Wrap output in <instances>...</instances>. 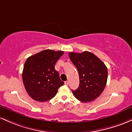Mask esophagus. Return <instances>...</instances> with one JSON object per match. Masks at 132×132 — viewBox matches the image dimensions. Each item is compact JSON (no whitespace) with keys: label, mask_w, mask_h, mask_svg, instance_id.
<instances>
[{"label":"esophagus","mask_w":132,"mask_h":132,"mask_svg":"<svg viewBox=\"0 0 132 132\" xmlns=\"http://www.w3.org/2000/svg\"><path fill=\"white\" fill-rule=\"evenodd\" d=\"M65 85H69V82H68V81H65Z\"/></svg>","instance_id":"1"}]
</instances>
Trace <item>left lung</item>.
<instances>
[{
    "instance_id": "obj_1",
    "label": "left lung",
    "mask_w": 132,
    "mask_h": 132,
    "mask_svg": "<svg viewBox=\"0 0 132 132\" xmlns=\"http://www.w3.org/2000/svg\"><path fill=\"white\" fill-rule=\"evenodd\" d=\"M69 55L79 75V87L72 90L75 98L83 102H92L98 98L107 81L108 70L105 65L89 52L79 54L70 52Z\"/></svg>"
}]
</instances>
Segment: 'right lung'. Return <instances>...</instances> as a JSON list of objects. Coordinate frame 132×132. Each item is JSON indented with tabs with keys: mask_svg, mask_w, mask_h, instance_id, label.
<instances>
[{
	"mask_svg": "<svg viewBox=\"0 0 132 132\" xmlns=\"http://www.w3.org/2000/svg\"><path fill=\"white\" fill-rule=\"evenodd\" d=\"M63 54L62 51L45 50L26 60L22 72V80L27 92L38 102L49 100L64 85L55 69V65Z\"/></svg>",
	"mask_w": 132,
	"mask_h": 132,
	"instance_id": "add662e5",
	"label": "right lung"
}]
</instances>
